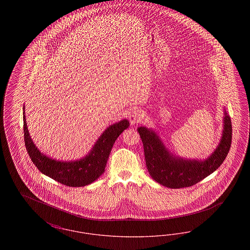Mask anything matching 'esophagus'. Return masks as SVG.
I'll return each mask as SVG.
<instances>
[{
	"mask_svg": "<svg viewBox=\"0 0 250 250\" xmlns=\"http://www.w3.org/2000/svg\"><path fill=\"white\" fill-rule=\"evenodd\" d=\"M143 117V112L141 109H134L131 111L130 115H129V121H130L131 124L134 125V124H137L139 123L140 121H142Z\"/></svg>",
	"mask_w": 250,
	"mask_h": 250,
	"instance_id": "1",
	"label": "esophagus"
}]
</instances>
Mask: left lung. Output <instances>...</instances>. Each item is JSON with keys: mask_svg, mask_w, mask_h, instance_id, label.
Listing matches in <instances>:
<instances>
[{"mask_svg": "<svg viewBox=\"0 0 250 250\" xmlns=\"http://www.w3.org/2000/svg\"><path fill=\"white\" fill-rule=\"evenodd\" d=\"M223 133L220 143L207 159H185L167 151L155 131L140 126L138 132L143 143L146 167L152 178L168 188H183L196 185L225 160L231 145L232 127L229 115L224 111Z\"/></svg>", "mask_w": 250, "mask_h": 250, "instance_id": "1", "label": "left lung"}]
</instances>
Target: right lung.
I'll list each match as a JSON object with an SVG mask.
<instances>
[{
    "label": "right lung",
    "mask_w": 250,
    "mask_h": 250,
    "mask_svg": "<svg viewBox=\"0 0 250 250\" xmlns=\"http://www.w3.org/2000/svg\"><path fill=\"white\" fill-rule=\"evenodd\" d=\"M128 126L129 122L126 119L113 124L103 132L85 157L76 161H59L48 157L37 149L28 131L23 107L24 142L32 161L45 175L72 188L90 185L99 178L105 171L113 144L121 133Z\"/></svg>",
    "instance_id": "1"
}]
</instances>
